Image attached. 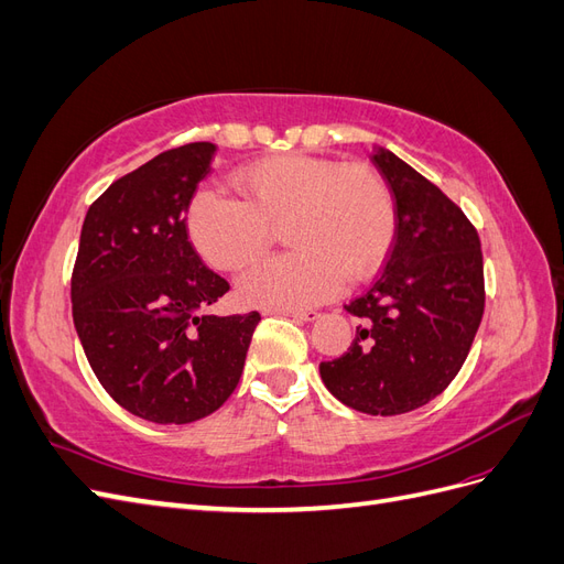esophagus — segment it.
<instances>
[{"label":"esophagus","mask_w":564,"mask_h":564,"mask_svg":"<svg viewBox=\"0 0 564 564\" xmlns=\"http://www.w3.org/2000/svg\"><path fill=\"white\" fill-rule=\"evenodd\" d=\"M270 315H286V317H294L299 322H315L319 317L317 311H268Z\"/></svg>","instance_id":"esophagus-1"}]
</instances>
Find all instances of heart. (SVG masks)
Returning a JSON list of instances; mask_svg holds the SVG:
<instances>
[{
  "label": "heart",
  "mask_w": 564,
  "mask_h": 564,
  "mask_svg": "<svg viewBox=\"0 0 564 564\" xmlns=\"http://www.w3.org/2000/svg\"><path fill=\"white\" fill-rule=\"evenodd\" d=\"M242 199L199 191L185 226L212 268L237 272L268 249L272 230L292 251L245 272L237 292L265 311H301L334 299L344 280L377 272L395 242V202L369 164H340L313 155H270L237 169Z\"/></svg>",
  "instance_id": "heart-1"
}]
</instances>
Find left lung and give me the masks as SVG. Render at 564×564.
Wrapping results in <instances>:
<instances>
[{"label":"left lung","mask_w":564,"mask_h":564,"mask_svg":"<svg viewBox=\"0 0 564 564\" xmlns=\"http://www.w3.org/2000/svg\"><path fill=\"white\" fill-rule=\"evenodd\" d=\"M373 164L395 197L398 230L381 278L346 305L352 346L322 362L336 400L371 416L429 404L464 367L485 313L480 237L466 214L390 150Z\"/></svg>","instance_id":"1"}]
</instances>
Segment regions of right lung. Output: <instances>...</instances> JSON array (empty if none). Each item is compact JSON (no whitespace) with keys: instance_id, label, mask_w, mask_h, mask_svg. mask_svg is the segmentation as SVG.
Listing matches in <instances>:
<instances>
[{"instance_id":"add662e5","label":"right lung","mask_w":564,"mask_h":564,"mask_svg":"<svg viewBox=\"0 0 564 564\" xmlns=\"http://www.w3.org/2000/svg\"><path fill=\"white\" fill-rule=\"evenodd\" d=\"M214 143H187L117 178L84 218L73 319L108 395L152 423L209 416L240 383L259 313H207L230 284L202 263L185 212Z\"/></svg>"}]
</instances>
